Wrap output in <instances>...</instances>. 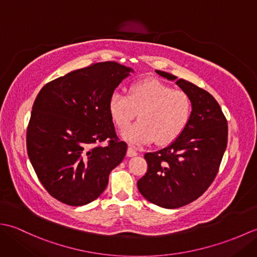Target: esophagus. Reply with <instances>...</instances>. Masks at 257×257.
<instances>
[{"label": "esophagus", "mask_w": 257, "mask_h": 257, "mask_svg": "<svg viewBox=\"0 0 257 257\" xmlns=\"http://www.w3.org/2000/svg\"><path fill=\"white\" fill-rule=\"evenodd\" d=\"M137 155H138V152L136 151V149L133 148V147H129L127 150V156L128 157H136Z\"/></svg>", "instance_id": "obj_1"}]
</instances>
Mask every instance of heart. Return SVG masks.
I'll use <instances>...</instances> for the list:
<instances>
[{
	"mask_svg": "<svg viewBox=\"0 0 257 257\" xmlns=\"http://www.w3.org/2000/svg\"><path fill=\"white\" fill-rule=\"evenodd\" d=\"M109 114L123 129L140 112L141 121L121 133L123 140L136 146L157 143L168 145L182 134L192 106L184 91L159 79L139 80L130 86L129 95L114 90L108 101Z\"/></svg>",
	"mask_w": 257,
	"mask_h": 257,
	"instance_id": "obj_1",
	"label": "heart"
}]
</instances>
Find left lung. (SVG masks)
<instances>
[{"mask_svg": "<svg viewBox=\"0 0 257 257\" xmlns=\"http://www.w3.org/2000/svg\"><path fill=\"white\" fill-rule=\"evenodd\" d=\"M158 75L176 84L190 97L192 111L187 127L172 143L145 155L148 171L137 185L151 203L177 209L193 202L210 187L227 145V121L209 92L161 70Z\"/></svg>", "mask_w": 257, "mask_h": 257, "instance_id": "left-lung-1", "label": "left lung"}]
</instances>
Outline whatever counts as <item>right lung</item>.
I'll use <instances>...</instances> for the list:
<instances>
[{
	"label": "right lung",
	"instance_id": "obj_1",
	"mask_svg": "<svg viewBox=\"0 0 257 257\" xmlns=\"http://www.w3.org/2000/svg\"><path fill=\"white\" fill-rule=\"evenodd\" d=\"M134 69L116 62L74 70L46 84L37 95L27 129V154L53 198L72 206L90 203L123 160L108 101ZM107 138V146L97 144Z\"/></svg>",
	"mask_w": 257,
	"mask_h": 257
}]
</instances>
